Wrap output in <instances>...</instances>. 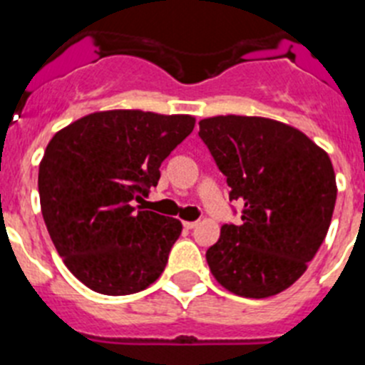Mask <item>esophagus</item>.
<instances>
[{
    "instance_id": "obj_1",
    "label": "esophagus",
    "mask_w": 365,
    "mask_h": 365,
    "mask_svg": "<svg viewBox=\"0 0 365 365\" xmlns=\"http://www.w3.org/2000/svg\"><path fill=\"white\" fill-rule=\"evenodd\" d=\"M196 226H198V222H191V220L183 222V227H185V230H195Z\"/></svg>"
}]
</instances>
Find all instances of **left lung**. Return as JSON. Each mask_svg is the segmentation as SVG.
<instances>
[{"label":"left lung","instance_id":"left-lung-1","mask_svg":"<svg viewBox=\"0 0 365 365\" xmlns=\"http://www.w3.org/2000/svg\"><path fill=\"white\" fill-rule=\"evenodd\" d=\"M198 135L242 200V224H224L205 253L222 287L262 299L305 274L331 226L336 176L331 158L301 130L248 115L202 119Z\"/></svg>","mask_w":365,"mask_h":365}]
</instances>
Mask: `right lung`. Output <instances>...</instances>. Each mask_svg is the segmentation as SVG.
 <instances>
[{
  "instance_id": "obj_1",
  "label": "right lung",
  "mask_w": 365,
  "mask_h": 365,
  "mask_svg": "<svg viewBox=\"0 0 365 365\" xmlns=\"http://www.w3.org/2000/svg\"><path fill=\"white\" fill-rule=\"evenodd\" d=\"M195 128L192 115L106 110L58 130L38 170L51 240L93 292L128 296L165 270L182 222L132 204L158 185L160 167Z\"/></svg>"
}]
</instances>
